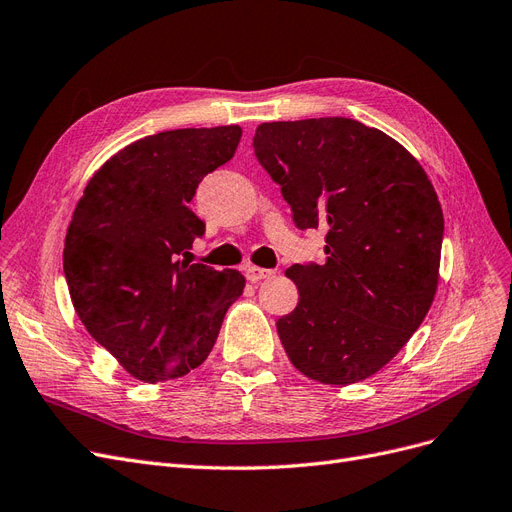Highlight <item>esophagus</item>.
<instances>
[{
  "label": "esophagus",
  "instance_id": "34e87169",
  "mask_svg": "<svg viewBox=\"0 0 512 512\" xmlns=\"http://www.w3.org/2000/svg\"><path fill=\"white\" fill-rule=\"evenodd\" d=\"M244 274H246V280L259 282V280H263V278H270V276H274V270H268V268H257V266H246Z\"/></svg>",
  "mask_w": 512,
  "mask_h": 512
}]
</instances>
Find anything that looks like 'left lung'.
Masks as SVG:
<instances>
[{
  "label": "left lung",
  "instance_id": "left-lung-1",
  "mask_svg": "<svg viewBox=\"0 0 512 512\" xmlns=\"http://www.w3.org/2000/svg\"><path fill=\"white\" fill-rule=\"evenodd\" d=\"M255 156L299 230L327 227L323 266H291L297 308L276 329L297 371L348 386L388 365L439 285L443 211L420 162L350 118L257 126Z\"/></svg>",
  "mask_w": 512,
  "mask_h": 512
}]
</instances>
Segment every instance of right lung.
Listing matches in <instances>:
<instances>
[{
    "label": "right lung",
    "mask_w": 512,
    "mask_h": 512,
    "mask_svg": "<svg viewBox=\"0 0 512 512\" xmlns=\"http://www.w3.org/2000/svg\"><path fill=\"white\" fill-rule=\"evenodd\" d=\"M240 126L164 130L126 145L94 173L75 204L63 270L86 331L141 382L200 367L223 316L242 295L238 270L181 261L204 223L198 183L230 162Z\"/></svg>",
    "instance_id": "obj_1"
}]
</instances>
